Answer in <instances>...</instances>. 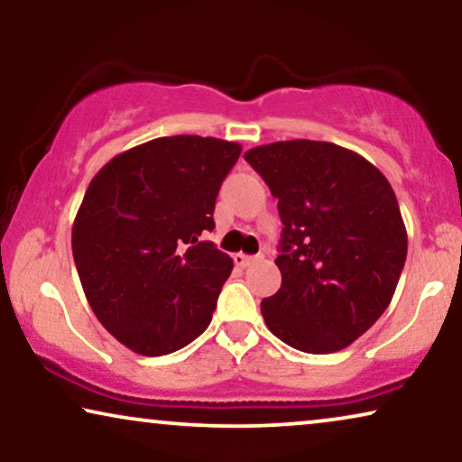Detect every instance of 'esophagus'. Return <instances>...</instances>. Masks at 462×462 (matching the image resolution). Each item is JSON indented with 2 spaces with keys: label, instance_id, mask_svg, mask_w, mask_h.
<instances>
[{
  "label": "esophagus",
  "instance_id": "esophagus-1",
  "mask_svg": "<svg viewBox=\"0 0 462 462\" xmlns=\"http://www.w3.org/2000/svg\"><path fill=\"white\" fill-rule=\"evenodd\" d=\"M256 261V256H248V254H242V252H237V254H233V263L237 264V267H248Z\"/></svg>",
  "mask_w": 462,
  "mask_h": 462
}]
</instances>
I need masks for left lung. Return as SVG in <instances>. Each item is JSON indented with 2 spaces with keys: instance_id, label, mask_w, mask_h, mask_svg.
Listing matches in <instances>:
<instances>
[{
  "instance_id": "1",
  "label": "left lung",
  "mask_w": 462,
  "mask_h": 462,
  "mask_svg": "<svg viewBox=\"0 0 462 462\" xmlns=\"http://www.w3.org/2000/svg\"><path fill=\"white\" fill-rule=\"evenodd\" d=\"M277 198L282 288L261 302L277 338L305 353L357 340L393 299L408 233L389 180L356 151L280 141L244 153Z\"/></svg>"
}]
</instances>
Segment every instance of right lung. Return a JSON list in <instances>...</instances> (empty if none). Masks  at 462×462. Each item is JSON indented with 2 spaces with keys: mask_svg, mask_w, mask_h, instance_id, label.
Returning a JSON list of instances; mask_svg holds the SVG:
<instances>
[{
  "mask_svg": "<svg viewBox=\"0 0 462 462\" xmlns=\"http://www.w3.org/2000/svg\"><path fill=\"white\" fill-rule=\"evenodd\" d=\"M242 144L163 136L113 157L88 185L71 248L100 324L138 356H168L206 330L233 261L204 233Z\"/></svg>",
  "mask_w": 462,
  "mask_h": 462,
  "instance_id": "1",
  "label": "right lung"
}]
</instances>
